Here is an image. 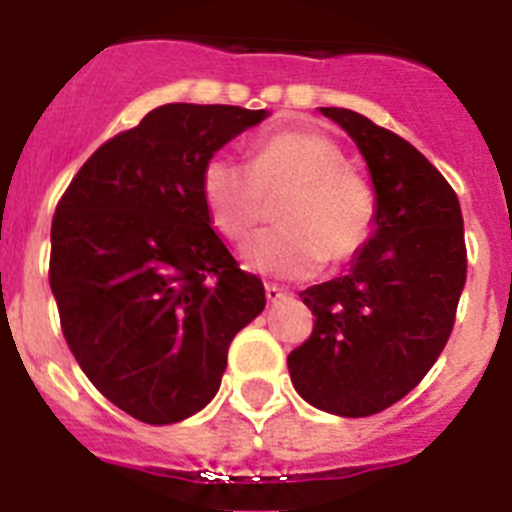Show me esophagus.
Segmentation results:
<instances>
[{
    "mask_svg": "<svg viewBox=\"0 0 512 512\" xmlns=\"http://www.w3.org/2000/svg\"><path fill=\"white\" fill-rule=\"evenodd\" d=\"M289 292L287 289L277 287V284H266V300L269 302H279V300H287Z\"/></svg>",
    "mask_w": 512,
    "mask_h": 512,
    "instance_id": "obj_1",
    "label": "esophagus"
}]
</instances>
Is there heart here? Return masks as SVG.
<instances>
[{
  "label": "heart",
  "mask_w": 512,
  "mask_h": 512,
  "mask_svg": "<svg viewBox=\"0 0 512 512\" xmlns=\"http://www.w3.org/2000/svg\"><path fill=\"white\" fill-rule=\"evenodd\" d=\"M202 202L212 228L230 243H243L277 200L279 228L248 246L251 269L282 279L310 277L328 261L359 259L377 230V194L343 146L315 128L282 130L259 140L251 166L215 153L202 169Z\"/></svg>",
  "instance_id": "heart-1"
}]
</instances>
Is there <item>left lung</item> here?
<instances>
[{"mask_svg":"<svg viewBox=\"0 0 512 512\" xmlns=\"http://www.w3.org/2000/svg\"><path fill=\"white\" fill-rule=\"evenodd\" d=\"M320 112L364 153L377 230L346 277L300 292L315 320L287 366L310 405L366 418L408 395L449 341L467 282L464 217L451 184L408 140L354 110Z\"/></svg>","mask_w":512,"mask_h":512,"instance_id":"1","label":"left lung"}]
</instances>
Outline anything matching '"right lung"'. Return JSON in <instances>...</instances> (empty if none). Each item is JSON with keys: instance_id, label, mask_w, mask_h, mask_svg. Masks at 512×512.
<instances>
[{"instance_id": "add662e5", "label": "right lung", "mask_w": 512, "mask_h": 512, "mask_svg": "<svg viewBox=\"0 0 512 512\" xmlns=\"http://www.w3.org/2000/svg\"><path fill=\"white\" fill-rule=\"evenodd\" d=\"M233 104H164L97 148L51 225L63 338L122 413L179 423L215 397L228 348L266 305L264 284L210 228L202 169L266 120Z\"/></svg>"}]
</instances>
